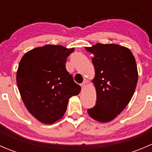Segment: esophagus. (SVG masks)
<instances>
[{
	"mask_svg": "<svg viewBox=\"0 0 152 152\" xmlns=\"http://www.w3.org/2000/svg\"><path fill=\"white\" fill-rule=\"evenodd\" d=\"M86 85H87V82H83L82 84H81V87H82V89L85 88V87H86Z\"/></svg>",
	"mask_w": 152,
	"mask_h": 152,
	"instance_id": "34e87169",
	"label": "esophagus"
}]
</instances>
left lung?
<instances>
[{"mask_svg":"<svg viewBox=\"0 0 152 152\" xmlns=\"http://www.w3.org/2000/svg\"><path fill=\"white\" fill-rule=\"evenodd\" d=\"M94 55L96 105L87 110L94 120L107 123L117 117L129 103L138 79L135 59L131 50L117 44L97 43L86 47Z\"/></svg>","mask_w":152,"mask_h":152,"instance_id":"left-lung-1","label":"left lung"}]
</instances>
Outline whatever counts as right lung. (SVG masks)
<instances>
[{
  "label": "right lung",
  "instance_id": "1",
  "mask_svg": "<svg viewBox=\"0 0 152 152\" xmlns=\"http://www.w3.org/2000/svg\"><path fill=\"white\" fill-rule=\"evenodd\" d=\"M74 48L46 45L26 53L17 71V83L29 113L43 124L60 119L68 99L81 91L65 68L67 58Z\"/></svg>",
  "mask_w": 152,
  "mask_h": 152
}]
</instances>
